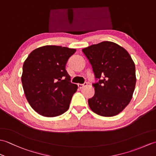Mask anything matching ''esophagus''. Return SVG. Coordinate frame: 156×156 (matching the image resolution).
<instances>
[{
    "label": "esophagus",
    "instance_id": "obj_1",
    "mask_svg": "<svg viewBox=\"0 0 156 156\" xmlns=\"http://www.w3.org/2000/svg\"><path fill=\"white\" fill-rule=\"evenodd\" d=\"M88 85V83L87 82H84V84H78V88H84V87H86V86H87Z\"/></svg>",
    "mask_w": 156,
    "mask_h": 156
}]
</instances>
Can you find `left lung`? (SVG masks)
I'll return each instance as SVG.
<instances>
[{"mask_svg":"<svg viewBox=\"0 0 156 156\" xmlns=\"http://www.w3.org/2000/svg\"><path fill=\"white\" fill-rule=\"evenodd\" d=\"M92 66L97 82L95 93L88 99L91 110L98 115L112 117L131 101L136 83L135 66L125 49L111 41H102L82 49Z\"/></svg>","mask_w":156,"mask_h":156,"instance_id":"left-lung-1","label":"left lung"}]
</instances>
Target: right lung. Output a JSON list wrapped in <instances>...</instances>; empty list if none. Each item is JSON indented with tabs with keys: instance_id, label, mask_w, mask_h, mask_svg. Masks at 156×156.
Segmentation results:
<instances>
[{
	"instance_id": "add662e5",
	"label": "right lung",
	"mask_w": 156,
	"mask_h": 156,
	"mask_svg": "<svg viewBox=\"0 0 156 156\" xmlns=\"http://www.w3.org/2000/svg\"><path fill=\"white\" fill-rule=\"evenodd\" d=\"M76 49L57 45L35 49L23 66V90L31 107L44 117H54L69 108L77 86L70 82L66 64Z\"/></svg>"
}]
</instances>
